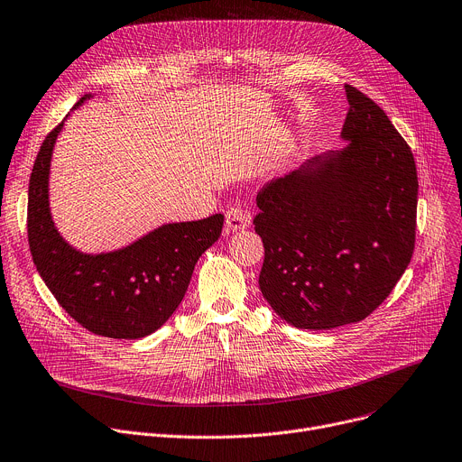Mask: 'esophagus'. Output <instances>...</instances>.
<instances>
[{
    "mask_svg": "<svg viewBox=\"0 0 462 462\" xmlns=\"http://www.w3.org/2000/svg\"><path fill=\"white\" fill-rule=\"evenodd\" d=\"M250 226V215H247L245 210H242L240 207H233L227 210L226 215V229L229 233H236L242 231Z\"/></svg>",
    "mask_w": 462,
    "mask_h": 462,
    "instance_id": "esophagus-1",
    "label": "esophagus"
}]
</instances>
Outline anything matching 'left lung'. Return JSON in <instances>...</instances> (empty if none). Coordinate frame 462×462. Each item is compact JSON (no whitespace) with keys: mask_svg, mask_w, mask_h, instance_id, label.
<instances>
[{"mask_svg":"<svg viewBox=\"0 0 462 462\" xmlns=\"http://www.w3.org/2000/svg\"><path fill=\"white\" fill-rule=\"evenodd\" d=\"M342 150L309 159L257 196L259 287L298 329L361 322L393 292L414 252L418 177L384 111L349 85Z\"/></svg>","mask_w":462,"mask_h":462,"instance_id":"obj_1","label":"left lung"}]
</instances>
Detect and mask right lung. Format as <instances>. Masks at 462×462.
Segmentation results:
<instances>
[{
    "instance_id": "add662e5",
    "label": "right lung",
    "mask_w": 462,
    "mask_h": 462,
    "mask_svg": "<svg viewBox=\"0 0 462 462\" xmlns=\"http://www.w3.org/2000/svg\"><path fill=\"white\" fill-rule=\"evenodd\" d=\"M90 97L85 94L72 111ZM64 122L46 136L31 171L27 236L32 263L59 305L85 329L120 340L144 338L180 307L198 259L222 233L224 215L162 224L113 252L78 250L59 233L50 208V170Z\"/></svg>"
}]
</instances>
